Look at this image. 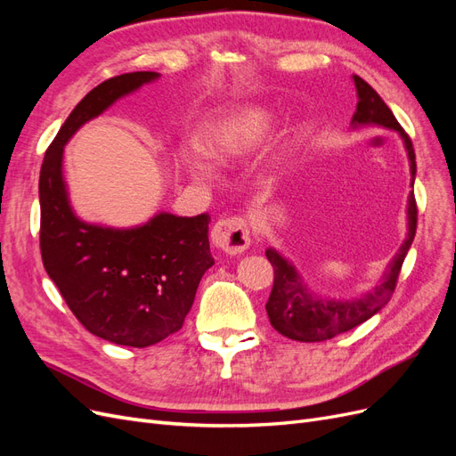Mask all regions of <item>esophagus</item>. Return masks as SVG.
<instances>
[{
	"label": "esophagus",
	"instance_id": "34e87169",
	"mask_svg": "<svg viewBox=\"0 0 456 456\" xmlns=\"http://www.w3.org/2000/svg\"><path fill=\"white\" fill-rule=\"evenodd\" d=\"M211 241L216 249L226 255L243 253L251 245L249 223L243 216L220 218L211 230Z\"/></svg>",
	"mask_w": 456,
	"mask_h": 456
}]
</instances>
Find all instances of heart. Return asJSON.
Instances as JSON below:
<instances>
[{"label": "heart", "mask_w": 456, "mask_h": 456, "mask_svg": "<svg viewBox=\"0 0 456 456\" xmlns=\"http://www.w3.org/2000/svg\"><path fill=\"white\" fill-rule=\"evenodd\" d=\"M273 129V116L265 106H243L213 123H207L198 134V146L203 154L223 165H232L251 156L268 139ZM190 173L205 178L203 165L190 158L186 159Z\"/></svg>", "instance_id": "obj_1"}]
</instances>
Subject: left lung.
I'll return each mask as SVG.
<instances>
[{
	"mask_svg": "<svg viewBox=\"0 0 456 456\" xmlns=\"http://www.w3.org/2000/svg\"><path fill=\"white\" fill-rule=\"evenodd\" d=\"M354 84L357 91V99L360 101H357L352 126H379L384 129L397 131L399 136H402L409 156L412 186L415 184L417 175V161L409 134L402 129V126H399L395 116L392 114V110L380 99V94L372 89L365 79H362L360 76H354ZM417 213L419 211L415 194L411 191L407 203V238L402 243V247H399L395 256L390 260L388 268H386L382 280L375 285V289H370L369 293L360 295L357 298L335 300L315 295L306 287V283L302 281L291 262L281 256L275 249H268L266 258L273 266V287L266 302V312L272 327L291 340L323 342L340 333H346V330L357 325H362L369 317L382 310L388 305L395 291L399 270H402L409 247L412 240H415Z\"/></svg>",
	"mask_w": 456,
	"mask_h": 456,
	"instance_id": "obj_1",
	"label": "left lung"
}]
</instances>
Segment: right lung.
<instances>
[{
  "label": "right lung",
  "mask_w": 456,
  "mask_h": 456,
  "mask_svg": "<svg viewBox=\"0 0 456 456\" xmlns=\"http://www.w3.org/2000/svg\"><path fill=\"white\" fill-rule=\"evenodd\" d=\"M158 77L121 74L89 91L62 123L39 173V247L49 278L89 333L133 348L183 327L203 273L215 265L207 236L211 216L159 213L126 230L87 224L68 201L62 154L84 123Z\"/></svg>",
  "instance_id": "1"
}]
</instances>
